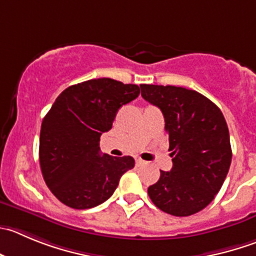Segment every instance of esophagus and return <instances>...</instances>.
Wrapping results in <instances>:
<instances>
[{"label": "esophagus", "mask_w": 256, "mask_h": 256, "mask_svg": "<svg viewBox=\"0 0 256 256\" xmlns=\"http://www.w3.org/2000/svg\"><path fill=\"white\" fill-rule=\"evenodd\" d=\"M144 160H142V158H140V157H136V164H137V166H142V164H144Z\"/></svg>", "instance_id": "esophagus-1"}]
</instances>
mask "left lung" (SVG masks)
I'll use <instances>...</instances> for the list:
<instances>
[{
	"label": "left lung",
	"instance_id": "8db88e82",
	"mask_svg": "<svg viewBox=\"0 0 256 256\" xmlns=\"http://www.w3.org/2000/svg\"><path fill=\"white\" fill-rule=\"evenodd\" d=\"M142 96L164 116L174 166L148 187L163 212L190 216L214 200L230 168L231 146L222 113L194 90L174 85H140Z\"/></svg>",
	"mask_w": 256,
	"mask_h": 256
}]
</instances>
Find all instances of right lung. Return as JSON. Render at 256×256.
Listing matches in <instances>:
<instances>
[{"label":"right lung","instance_id":"add662e5","mask_svg":"<svg viewBox=\"0 0 256 256\" xmlns=\"http://www.w3.org/2000/svg\"><path fill=\"white\" fill-rule=\"evenodd\" d=\"M138 96V85L100 78L58 96L41 124L38 158L46 184L64 205L76 210L100 205L134 167L130 156L100 154L99 140L119 108Z\"/></svg>","mask_w":256,"mask_h":256}]
</instances>
